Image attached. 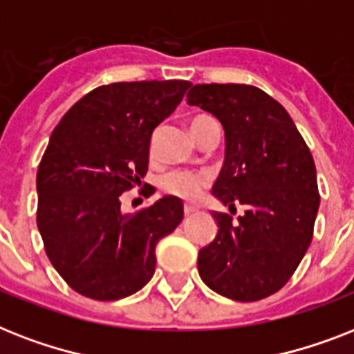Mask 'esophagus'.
Wrapping results in <instances>:
<instances>
[{"label": "esophagus", "instance_id": "esophagus-1", "mask_svg": "<svg viewBox=\"0 0 354 354\" xmlns=\"http://www.w3.org/2000/svg\"><path fill=\"white\" fill-rule=\"evenodd\" d=\"M195 212H197V208H195V206L185 205V216H186V217H188V216H194Z\"/></svg>", "mask_w": 354, "mask_h": 354}]
</instances>
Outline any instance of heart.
Wrapping results in <instances>:
<instances>
[{"mask_svg":"<svg viewBox=\"0 0 354 354\" xmlns=\"http://www.w3.org/2000/svg\"><path fill=\"white\" fill-rule=\"evenodd\" d=\"M208 117H195L190 122V128L197 126ZM210 185V175L205 171H171L162 179V190L171 195H177L185 201L199 199L206 186Z\"/></svg>","mask_w":354,"mask_h":354,"instance_id":"heart-1","label":"heart"}]
</instances>
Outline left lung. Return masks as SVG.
<instances>
[{
    "mask_svg": "<svg viewBox=\"0 0 354 354\" xmlns=\"http://www.w3.org/2000/svg\"><path fill=\"white\" fill-rule=\"evenodd\" d=\"M188 104L212 113L225 129V164L212 194L237 221L212 212L216 239L199 250L197 268L212 290L236 301L278 292L304 259L320 194L304 137L279 102L245 84H197Z\"/></svg>",
    "mask_w": 354,
    "mask_h": 354,
    "instance_id": "8db88e82",
    "label": "left lung"
}]
</instances>
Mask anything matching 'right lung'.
Returning a JSON list of instances; mask_svg holds the SVG:
<instances>
[{
    "label": "right lung",
    "mask_w": 354,
    "mask_h": 354,
    "mask_svg": "<svg viewBox=\"0 0 354 354\" xmlns=\"http://www.w3.org/2000/svg\"><path fill=\"white\" fill-rule=\"evenodd\" d=\"M186 80L100 86L65 113L36 175V223L45 252L71 289L113 301L155 272V247L183 221V201L122 214L120 195L140 185L153 129L179 106Z\"/></svg>",
    "instance_id": "right-lung-1"
}]
</instances>
